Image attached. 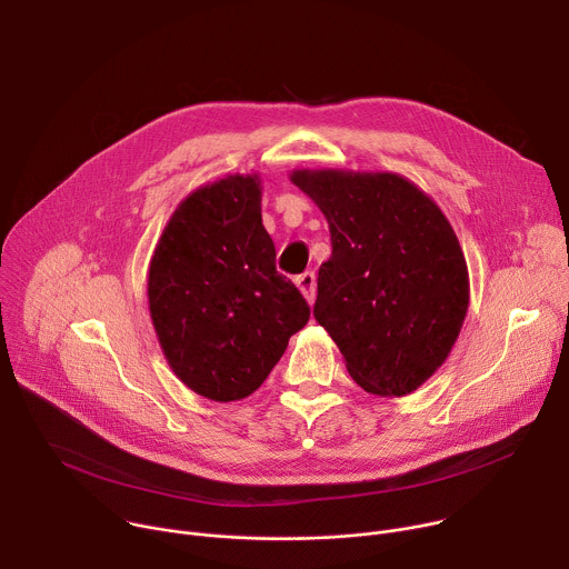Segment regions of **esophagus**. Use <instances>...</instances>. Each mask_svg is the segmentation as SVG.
<instances>
[{
    "label": "esophagus",
    "mask_w": 569,
    "mask_h": 569,
    "mask_svg": "<svg viewBox=\"0 0 569 569\" xmlns=\"http://www.w3.org/2000/svg\"><path fill=\"white\" fill-rule=\"evenodd\" d=\"M297 288L301 290V295L306 297L308 303L315 301V288H317V279H315V272H303L297 277Z\"/></svg>",
    "instance_id": "1"
}]
</instances>
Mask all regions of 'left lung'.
Listing matches in <instances>:
<instances>
[{"label":"left lung","instance_id":"obj_1","mask_svg":"<svg viewBox=\"0 0 569 569\" xmlns=\"http://www.w3.org/2000/svg\"><path fill=\"white\" fill-rule=\"evenodd\" d=\"M290 182L323 213L333 254L312 315L369 393L408 396L450 356L463 327L468 268L443 211L398 173L297 169Z\"/></svg>","mask_w":569,"mask_h":569}]
</instances>
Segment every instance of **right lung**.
Returning <instances> with one entry per match:
<instances>
[{
	"label": "right lung",
	"mask_w": 569,
	"mask_h": 569,
	"mask_svg": "<svg viewBox=\"0 0 569 569\" xmlns=\"http://www.w3.org/2000/svg\"><path fill=\"white\" fill-rule=\"evenodd\" d=\"M257 173L189 193L161 231L148 268V308L173 373L229 402L254 393L310 308L274 268Z\"/></svg>",
	"instance_id": "right-lung-1"
}]
</instances>
